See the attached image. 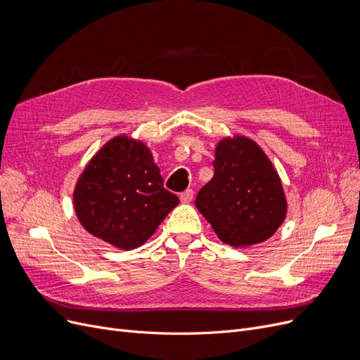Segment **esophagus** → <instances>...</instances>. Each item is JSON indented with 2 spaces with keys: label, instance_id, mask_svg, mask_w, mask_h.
<instances>
[{
  "label": "esophagus",
  "instance_id": "1",
  "mask_svg": "<svg viewBox=\"0 0 360 360\" xmlns=\"http://www.w3.org/2000/svg\"><path fill=\"white\" fill-rule=\"evenodd\" d=\"M192 199H193V191L192 189H187L183 193H180V200L183 203H189V202H192Z\"/></svg>",
  "mask_w": 360,
  "mask_h": 360
}]
</instances>
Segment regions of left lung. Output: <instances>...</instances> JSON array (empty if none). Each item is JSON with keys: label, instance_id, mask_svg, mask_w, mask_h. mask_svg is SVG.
Masks as SVG:
<instances>
[{"label": "left lung", "instance_id": "8db88e82", "mask_svg": "<svg viewBox=\"0 0 360 360\" xmlns=\"http://www.w3.org/2000/svg\"><path fill=\"white\" fill-rule=\"evenodd\" d=\"M214 177L195 205L221 242L248 248L265 242L284 222L287 199L281 179L266 153L242 134L215 146Z\"/></svg>", "mask_w": 360, "mask_h": 360}]
</instances>
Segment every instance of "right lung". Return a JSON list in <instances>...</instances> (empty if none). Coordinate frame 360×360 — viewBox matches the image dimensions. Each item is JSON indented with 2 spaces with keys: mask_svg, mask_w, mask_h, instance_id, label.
<instances>
[{
  "mask_svg": "<svg viewBox=\"0 0 360 360\" xmlns=\"http://www.w3.org/2000/svg\"><path fill=\"white\" fill-rule=\"evenodd\" d=\"M179 202L164 189L150 149L126 134L115 136L95 153L73 192L82 227L122 250L142 246Z\"/></svg>",
  "mask_w": 360,
  "mask_h": 360,
  "instance_id": "obj_1",
  "label": "right lung"
}]
</instances>
